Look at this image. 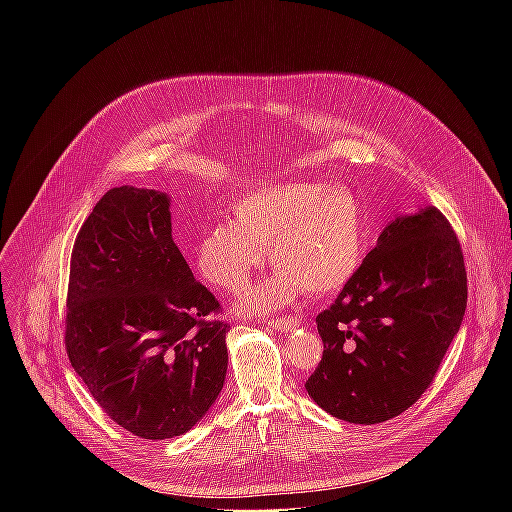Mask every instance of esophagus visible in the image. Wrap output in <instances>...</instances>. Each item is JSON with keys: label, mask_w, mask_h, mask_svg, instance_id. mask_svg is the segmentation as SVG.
<instances>
[{"label": "esophagus", "mask_w": 512, "mask_h": 512, "mask_svg": "<svg viewBox=\"0 0 512 512\" xmlns=\"http://www.w3.org/2000/svg\"><path fill=\"white\" fill-rule=\"evenodd\" d=\"M269 326L275 328L277 332H289V330H296L300 326V318H296V316H281V318L269 320Z\"/></svg>", "instance_id": "1"}]
</instances>
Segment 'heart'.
Returning <instances> with one entry per match:
<instances>
[{
  "label": "heart",
  "mask_w": 512,
  "mask_h": 512,
  "mask_svg": "<svg viewBox=\"0 0 512 512\" xmlns=\"http://www.w3.org/2000/svg\"><path fill=\"white\" fill-rule=\"evenodd\" d=\"M367 243L360 198L342 184L291 180L255 188L233 204V221L202 235L196 263L202 277L227 294H241L269 261L277 271L253 287L241 310L265 316L304 294L324 296L358 271Z\"/></svg>",
  "instance_id": "obj_1"
}]
</instances>
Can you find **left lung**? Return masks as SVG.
<instances>
[{
	"mask_svg": "<svg viewBox=\"0 0 512 512\" xmlns=\"http://www.w3.org/2000/svg\"><path fill=\"white\" fill-rule=\"evenodd\" d=\"M468 302L460 241L435 206L397 216L316 324L308 395L348 423H381L431 385Z\"/></svg>",
	"mask_w": 512,
	"mask_h": 512,
	"instance_id": "left-lung-1",
	"label": "left lung"
}]
</instances>
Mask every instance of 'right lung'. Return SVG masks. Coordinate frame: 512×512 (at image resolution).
<instances>
[{
	"label": "right lung",
	"instance_id": "add662e5",
	"mask_svg": "<svg viewBox=\"0 0 512 512\" xmlns=\"http://www.w3.org/2000/svg\"><path fill=\"white\" fill-rule=\"evenodd\" d=\"M216 298L172 239L166 192L111 188L70 255L64 344L101 409L143 440L192 429L227 377Z\"/></svg>",
	"mask_w": 512,
	"mask_h": 512
}]
</instances>
